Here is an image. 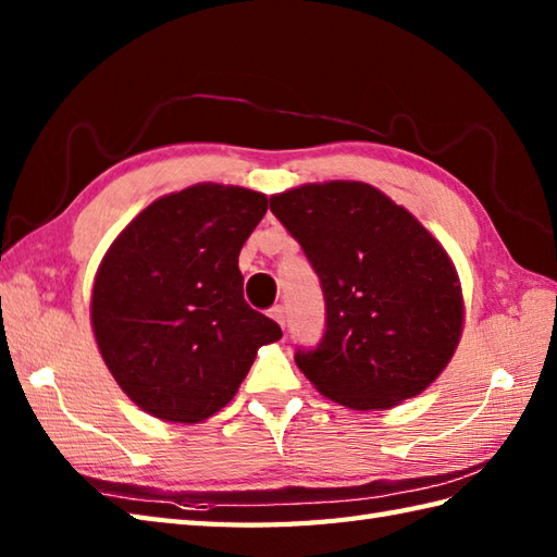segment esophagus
Listing matches in <instances>:
<instances>
[{
    "instance_id": "obj_1",
    "label": "esophagus",
    "mask_w": 557,
    "mask_h": 557,
    "mask_svg": "<svg viewBox=\"0 0 557 557\" xmlns=\"http://www.w3.org/2000/svg\"><path fill=\"white\" fill-rule=\"evenodd\" d=\"M270 318L275 323H280L282 327H285V323H287V311H285V306H272L270 309Z\"/></svg>"
}]
</instances>
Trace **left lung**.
Segmentation results:
<instances>
[{
    "instance_id": "left-lung-1",
    "label": "left lung",
    "mask_w": 557,
    "mask_h": 557,
    "mask_svg": "<svg viewBox=\"0 0 557 557\" xmlns=\"http://www.w3.org/2000/svg\"><path fill=\"white\" fill-rule=\"evenodd\" d=\"M321 280L325 333L294 354L325 397L369 411L423 393L453 359L465 301L453 260L409 210L363 182L270 198Z\"/></svg>"
}]
</instances>
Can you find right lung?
Listing matches in <instances>:
<instances>
[{"instance_id": "obj_1", "label": "right lung", "mask_w": 557, "mask_h": 557, "mask_svg": "<svg viewBox=\"0 0 557 557\" xmlns=\"http://www.w3.org/2000/svg\"><path fill=\"white\" fill-rule=\"evenodd\" d=\"M268 198L196 184L126 224L98 268L90 323L114 381L150 417L198 423L236 395L258 347L282 337L244 301L239 251Z\"/></svg>"}]
</instances>
